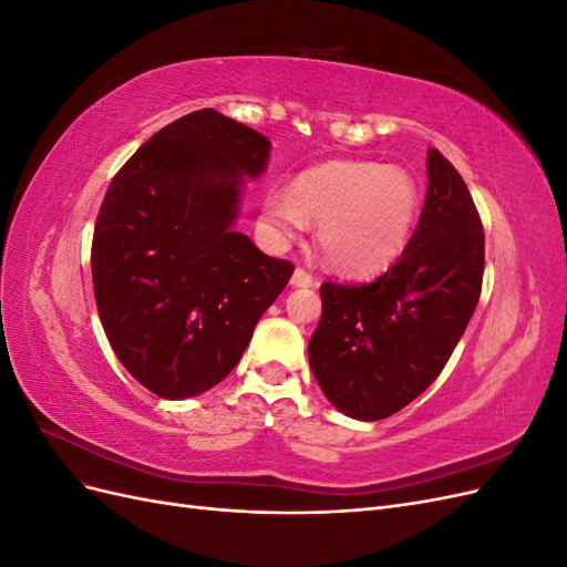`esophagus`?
<instances>
[{
	"instance_id": "esophagus-1",
	"label": "esophagus",
	"mask_w": 567,
	"mask_h": 567,
	"mask_svg": "<svg viewBox=\"0 0 567 567\" xmlns=\"http://www.w3.org/2000/svg\"><path fill=\"white\" fill-rule=\"evenodd\" d=\"M317 281H315V277L310 271H305V269H296L293 271V277H290V286H296V288H312Z\"/></svg>"
}]
</instances>
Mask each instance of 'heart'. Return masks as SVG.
Listing matches in <instances>:
<instances>
[{"label": "heart", "mask_w": 567, "mask_h": 567, "mask_svg": "<svg viewBox=\"0 0 567 567\" xmlns=\"http://www.w3.org/2000/svg\"><path fill=\"white\" fill-rule=\"evenodd\" d=\"M421 210L416 179L402 167L331 161L305 169L290 192L274 188L262 200V229L274 246H288L310 219L319 248L338 271L367 277L404 252Z\"/></svg>", "instance_id": "heart-1"}]
</instances>
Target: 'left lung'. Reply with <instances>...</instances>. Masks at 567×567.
<instances>
[{
    "label": "left lung",
    "mask_w": 567,
    "mask_h": 567,
    "mask_svg": "<svg viewBox=\"0 0 567 567\" xmlns=\"http://www.w3.org/2000/svg\"><path fill=\"white\" fill-rule=\"evenodd\" d=\"M425 167L421 219L400 260L369 284L319 290L310 367L329 402L357 421L392 416L437 379L483 288L485 234L468 186L437 148Z\"/></svg>",
    "instance_id": "1"
}]
</instances>
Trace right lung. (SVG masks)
I'll return each mask as SVG.
<instances>
[{"label": "right lung", "instance_id": "1", "mask_svg": "<svg viewBox=\"0 0 567 567\" xmlns=\"http://www.w3.org/2000/svg\"><path fill=\"white\" fill-rule=\"evenodd\" d=\"M269 151L260 132L203 109L153 134L109 186L92 241L96 310L120 364L158 398L227 379L293 274L234 229Z\"/></svg>", "mask_w": 567, "mask_h": 567}]
</instances>
